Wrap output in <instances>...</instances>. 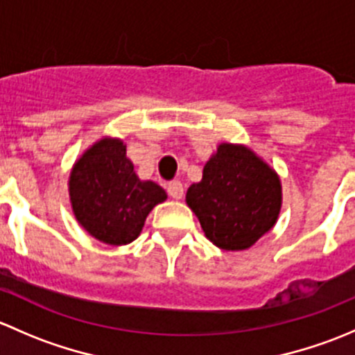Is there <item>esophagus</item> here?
I'll use <instances>...</instances> for the list:
<instances>
[{
  "label": "esophagus",
  "mask_w": 355,
  "mask_h": 355,
  "mask_svg": "<svg viewBox=\"0 0 355 355\" xmlns=\"http://www.w3.org/2000/svg\"><path fill=\"white\" fill-rule=\"evenodd\" d=\"M168 194L173 199H182L184 198V184L180 180H173L168 184Z\"/></svg>",
  "instance_id": "esophagus-1"
}]
</instances>
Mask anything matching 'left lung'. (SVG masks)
Returning <instances> with one entry per match:
<instances>
[{
	"label": "left lung",
	"mask_w": 355,
	"mask_h": 355,
	"mask_svg": "<svg viewBox=\"0 0 355 355\" xmlns=\"http://www.w3.org/2000/svg\"><path fill=\"white\" fill-rule=\"evenodd\" d=\"M187 206L206 237L223 250H244L275 227L282 209L277 171L242 144L218 146L189 187Z\"/></svg>",
	"instance_id": "obj_1"
}]
</instances>
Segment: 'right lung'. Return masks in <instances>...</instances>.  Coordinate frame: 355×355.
<instances>
[{
  "label": "right lung",
  "mask_w": 355,
  "mask_h": 355,
  "mask_svg": "<svg viewBox=\"0 0 355 355\" xmlns=\"http://www.w3.org/2000/svg\"><path fill=\"white\" fill-rule=\"evenodd\" d=\"M71 209L85 232L110 245H125L141 235L144 221L166 192L141 180L120 139L92 144L70 171Z\"/></svg>",
  "instance_id": "obj_1"
}]
</instances>
